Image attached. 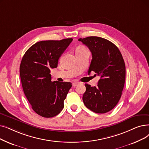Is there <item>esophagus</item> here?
I'll list each match as a JSON object with an SVG mask.
<instances>
[{"mask_svg": "<svg viewBox=\"0 0 149 149\" xmlns=\"http://www.w3.org/2000/svg\"><path fill=\"white\" fill-rule=\"evenodd\" d=\"M79 84H80V83L78 82V81H74V82H73V83H72V86H73L74 87H75L76 86L79 85Z\"/></svg>", "mask_w": 149, "mask_h": 149, "instance_id": "34e87169", "label": "esophagus"}]
</instances>
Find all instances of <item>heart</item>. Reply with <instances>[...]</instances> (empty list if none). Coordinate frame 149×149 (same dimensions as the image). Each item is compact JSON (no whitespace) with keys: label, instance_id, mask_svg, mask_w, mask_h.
<instances>
[{"label":"heart","instance_id":"b5f03b06","mask_svg":"<svg viewBox=\"0 0 149 149\" xmlns=\"http://www.w3.org/2000/svg\"><path fill=\"white\" fill-rule=\"evenodd\" d=\"M85 50H86L85 47H82V46H80V47H79L77 49L76 52H82V51H85Z\"/></svg>","mask_w":149,"mask_h":149}]
</instances>
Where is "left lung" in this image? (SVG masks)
<instances>
[{"label": "left lung", "mask_w": 149, "mask_h": 149, "mask_svg": "<svg viewBox=\"0 0 149 149\" xmlns=\"http://www.w3.org/2000/svg\"><path fill=\"white\" fill-rule=\"evenodd\" d=\"M92 54L88 75L94 71L100 77L97 86L86 83L83 95L85 106L96 113H105L118 104L125 80V65L118 47L113 42L97 36L79 39Z\"/></svg>", "instance_id": "obj_1"}]
</instances>
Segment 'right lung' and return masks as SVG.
Listing matches in <instances>:
<instances>
[{"mask_svg":"<svg viewBox=\"0 0 149 149\" xmlns=\"http://www.w3.org/2000/svg\"><path fill=\"white\" fill-rule=\"evenodd\" d=\"M72 40L38 42L22 57L19 69L24 93L33 111L42 117H54L64 108L72 83L52 81L50 72L57 68L60 57Z\"/></svg>","mask_w":149,"mask_h":149,"instance_id":"right-lung-1","label":"right lung"}]
</instances>
